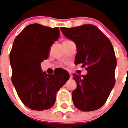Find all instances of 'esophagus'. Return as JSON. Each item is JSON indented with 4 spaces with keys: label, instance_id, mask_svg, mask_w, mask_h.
<instances>
[{
    "label": "esophagus",
    "instance_id": "obj_1",
    "mask_svg": "<svg viewBox=\"0 0 128 128\" xmlns=\"http://www.w3.org/2000/svg\"><path fill=\"white\" fill-rule=\"evenodd\" d=\"M69 75H70V79H72V75L71 74V73H69Z\"/></svg>",
    "mask_w": 128,
    "mask_h": 128
}]
</instances>
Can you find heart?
Instances as JSON below:
<instances>
[{
    "mask_svg": "<svg viewBox=\"0 0 128 128\" xmlns=\"http://www.w3.org/2000/svg\"><path fill=\"white\" fill-rule=\"evenodd\" d=\"M71 42V40H68V39H66V40H64V41H63V44H67V43H68V42Z\"/></svg>",
    "mask_w": 128,
    "mask_h": 128,
    "instance_id": "1",
    "label": "heart"
}]
</instances>
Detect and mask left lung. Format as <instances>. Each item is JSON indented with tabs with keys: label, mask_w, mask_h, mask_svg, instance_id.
<instances>
[{
	"label": "left lung",
	"mask_w": 128,
	"mask_h": 128,
	"mask_svg": "<svg viewBox=\"0 0 128 128\" xmlns=\"http://www.w3.org/2000/svg\"><path fill=\"white\" fill-rule=\"evenodd\" d=\"M60 30L76 45L75 64H82L88 70L87 75L73 74L77 83L72 93L74 106L82 111L98 110L106 103L116 82L117 62L112 44L94 25Z\"/></svg>",
	"instance_id": "1"
}]
</instances>
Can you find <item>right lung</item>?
Segmentation results:
<instances>
[{"mask_svg": "<svg viewBox=\"0 0 128 128\" xmlns=\"http://www.w3.org/2000/svg\"><path fill=\"white\" fill-rule=\"evenodd\" d=\"M59 27L38 24L27 26L16 37L10 54L12 81L20 100L30 110L44 111L54 106L56 94L69 74L48 75L41 70L50 46L59 38Z\"/></svg>", "mask_w": 128, "mask_h": 128, "instance_id": "right-lung-1", "label": "right lung"}]
</instances>
